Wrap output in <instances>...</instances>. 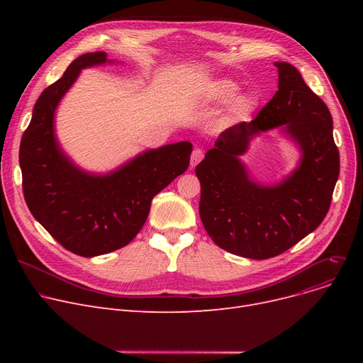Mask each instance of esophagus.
Here are the masks:
<instances>
[{
  "mask_svg": "<svg viewBox=\"0 0 363 363\" xmlns=\"http://www.w3.org/2000/svg\"><path fill=\"white\" fill-rule=\"evenodd\" d=\"M203 157H204V151L201 148H196L191 155V167L197 166L203 160Z\"/></svg>",
  "mask_w": 363,
  "mask_h": 363,
  "instance_id": "1",
  "label": "esophagus"
}]
</instances>
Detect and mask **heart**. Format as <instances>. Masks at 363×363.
<instances>
[{
	"label": "heart",
	"mask_w": 363,
	"mask_h": 363,
	"mask_svg": "<svg viewBox=\"0 0 363 363\" xmlns=\"http://www.w3.org/2000/svg\"><path fill=\"white\" fill-rule=\"evenodd\" d=\"M207 95L212 101L226 104L235 99V95L240 92V85L230 79V78H220L215 79L207 85ZM257 100L252 94H242L234 101L233 113L238 118H245L256 108Z\"/></svg>",
	"instance_id": "1"
}]
</instances>
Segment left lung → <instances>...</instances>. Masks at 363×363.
Segmentation results:
<instances>
[{"instance_id":"1","label":"left lung","mask_w":363,"mask_h":363,"mask_svg":"<svg viewBox=\"0 0 363 363\" xmlns=\"http://www.w3.org/2000/svg\"><path fill=\"white\" fill-rule=\"evenodd\" d=\"M278 91L252 122L225 129L196 167L200 218L215 244L237 256L263 260L291 249L330 211L340 174L331 113L290 63L277 62ZM282 125L299 145V167L272 187L248 178L239 156L259 131Z\"/></svg>"}]
</instances>
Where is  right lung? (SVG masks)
Masks as SVG:
<instances>
[{"mask_svg": "<svg viewBox=\"0 0 363 363\" xmlns=\"http://www.w3.org/2000/svg\"><path fill=\"white\" fill-rule=\"evenodd\" d=\"M107 54L86 52L43 91L26 128L18 163L23 196L33 218L66 250L94 257L122 249L141 231L151 200L189 164L188 141L148 150L107 175L76 167L54 135V113L82 69L103 65Z\"/></svg>", "mask_w": 363, "mask_h": 363, "instance_id": "add662e5", "label": "right lung"}]
</instances>
